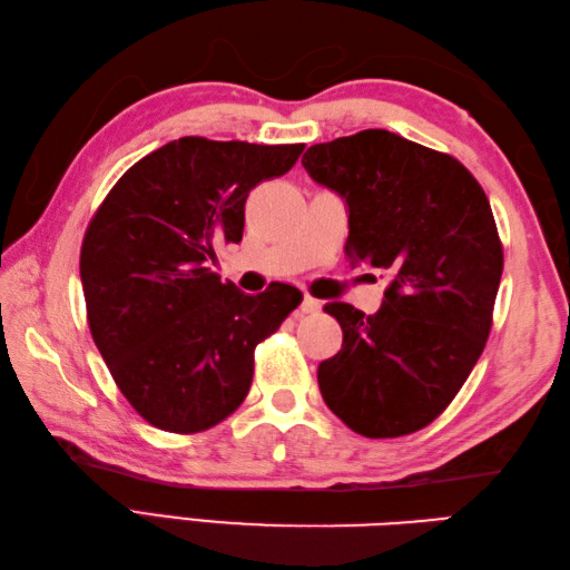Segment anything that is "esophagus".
Wrapping results in <instances>:
<instances>
[{
    "instance_id": "obj_1",
    "label": "esophagus",
    "mask_w": 570,
    "mask_h": 570,
    "mask_svg": "<svg viewBox=\"0 0 570 570\" xmlns=\"http://www.w3.org/2000/svg\"><path fill=\"white\" fill-rule=\"evenodd\" d=\"M298 311L306 313V316H316V313L321 311V304H318V301L313 298V296H304V301H301Z\"/></svg>"
}]
</instances>
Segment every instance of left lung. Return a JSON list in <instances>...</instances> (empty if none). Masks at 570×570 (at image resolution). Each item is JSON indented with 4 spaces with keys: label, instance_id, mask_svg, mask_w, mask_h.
I'll use <instances>...</instances> for the list:
<instances>
[{
    "label": "left lung",
    "instance_id": "obj_1",
    "mask_svg": "<svg viewBox=\"0 0 570 570\" xmlns=\"http://www.w3.org/2000/svg\"><path fill=\"white\" fill-rule=\"evenodd\" d=\"M347 208L345 254L390 272L382 308L325 304L343 347L318 365L325 404L367 439L414 433L453 402L492 328L502 242L485 190L458 159L386 129L301 159Z\"/></svg>",
    "mask_w": 570,
    "mask_h": 570
}]
</instances>
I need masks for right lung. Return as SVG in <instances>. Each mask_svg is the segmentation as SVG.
<instances>
[{
    "label": "right lung",
    "instance_id": "add662e5",
    "mask_svg": "<svg viewBox=\"0 0 570 570\" xmlns=\"http://www.w3.org/2000/svg\"><path fill=\"white\" fill-rule=\"evenodd\" d=\"M304 144L180 137L137 161L95 213L80 249L92 341L151 426L198 433L245 402L254 347L301 304L292 284L249 296L210 272L239 242L245 200Z\"/></svg>",
    "mask_w": 570,
    "mask_h": 570
}]
</instances>
